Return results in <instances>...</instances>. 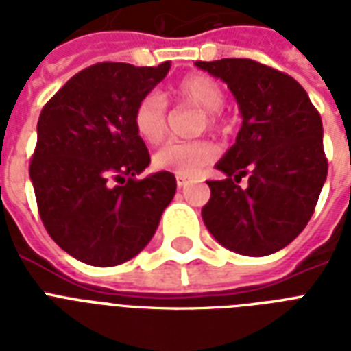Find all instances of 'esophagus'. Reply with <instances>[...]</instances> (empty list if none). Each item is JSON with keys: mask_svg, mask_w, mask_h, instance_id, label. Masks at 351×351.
Instances as JSON below:
<instances>
[{"mask_svg": "<svg viewBox=\"0 0 351 351\" xmlns=\"http://www.w3.org/2000/svg\"><path fill=\"white\" fill-rule=\"evenodd\" d=\"M187 178L186 176H182V175H176V186L178 187H186L187 186Z\"/></svg>", "mask_w": 351, "mask_h": 351, "instance_id": "obj_1", "label": "esophagus"}]
</instances>
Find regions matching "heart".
I'll use <instances>...</instances> for the list:
<instances>
[{
	"mask_svg": "<svg viewBox=\"0 0 351 351\" xmlns=\"http://www.w3.org/2000/svg\"><path fill=\"white\" fill-rule=\"evenodd\" d=\"M171 95L176 101L197 107L204 112L202 129L217 132L226 127V120L220 114L226 101L224 89L208 74H187L173 85ZM132 125L145 143L156 145L162 142L167 131V104L164 96L154 90L143 95L132 111ZM215 156L217 149L208 140L169 142L153 154V167L165 173L193 176L211 164Z\"/></svg>",
	"mask_w": 351,
	"mask_h": 351,
	"instance_id": "obj_1",
	"label": "heart"
}]
</instances>
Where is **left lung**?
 Here are the masks:
<instances>
[{
	"mask_svg": "<svg viewBox=\"0 0 351 351\" xmlns=\"http://www.w3.org/2000/svg\"><path fill=\"white\" fill-rule=\"evenodd\" d=\"M197 67L226 82L242 112L237 142L217 164L226 178L208 182L204 224L234 253L271 255L304 230L326 180L321 114L297 80L255 60Z\"/></svg>",
	"mask_w": 351,
	"mask_h": 351,
	"instance_id": "left-lung-1",
	"label": "left lung"
}]
</instances>
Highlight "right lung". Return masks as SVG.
I'll list each match as a JSON object with an SVG mask.
<instances>
[{
  "instance_id": "right-lung-1",
  "label": "right lung",
  "mask_w": 351,
  "mask_h": 351,
  "mask_svg": "<svg viewBox=\"0 0 351 351\" xmlns=\"http://www.w3.org/2000/svg\"><path fill=\"white\" fill-rule=\"evenodd\" d=\"M169 67L96 63L41 109L29 165L38 211L52 240L85 264L109 267L136 256L175 197L173 173L136 178L151 156L132 125L138 100Z\"/></svg>"
}]
</instances>
